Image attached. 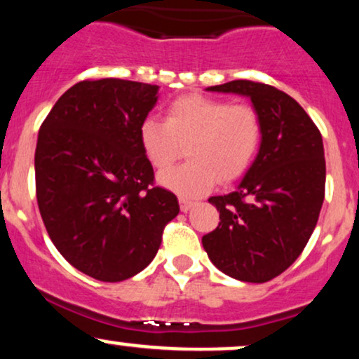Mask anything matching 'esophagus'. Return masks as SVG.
Segmentation results:
<instances>
[{
	"label": "esophagus",
	"instance_id": "esophagus-1",
	"mask_svg": "<svg viewBox=\"0 0 359 359\" xmlns=\"http://www.w3.org/2000/svg\"><path fill=\"white\" fill-rule=\"evenodd\" d=\"M179 204H180V211L187 212V211H191V208L196 203H194V201H191V199H185V197H180Z\"/></svg>",
	"mask_w": 359,
	"mask_h": 359
}]
</instances>
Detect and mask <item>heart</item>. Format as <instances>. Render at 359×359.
I'll list each match as a JSON object with an SVG mask.
<instances>
[{"instance_id":"1","label":"heart","mask_w":359,"mask_h":359,"mask_svg":"<svg viewBox=\"0 0 359 359\" xmlns=\"http://www.w3.org/2000/svg\"><path fill=\"white\" fill-rule=\"evenodd\" d=\"M259 140L262 121L253 106L203 94L175 100L165 121L147 118L140 125V145L158 170L170 167L185 148L189 162L158 175L160 185L185 199L204 196L219 179L231 182L245 174Z\"/></svg>"}]
</instances>
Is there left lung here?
Wrapping results in <instances>:
<instances>
[{
    "label": "left lung",
    "mask_w": 359,
    "mask_h": 359,
    "mask_svg": "<svg viewBox=\"0 0 359 359\" xmlns=\"http://www.w3.org/2000/svg\"><path fill=\"white\" fill-rule=\"evenodd\" d=\"M208 90L250 97L262 121V140L236 189L209 199L221 222L204 234L203 246L222 273L269 282L299 258L319 219L325 187L323 137L302 106L273 86L231 81Z\"/></svg>",
    "instance_id": "obj_1"
}]
</instances>
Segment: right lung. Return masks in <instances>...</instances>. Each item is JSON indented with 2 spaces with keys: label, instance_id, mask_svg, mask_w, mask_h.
I'll use <instances>...</instances> for the list:
<instances>
[{
  "label": "right lung",
  "instance_id": "obj_1",
  "mask_svg": "<svg viewBox=\"0 0 359 359\" xmlns=\"http://www.w3.org/2000/svg\"><path fill=\"white\" fill-rule=\"evenodd\" d=\"M156 100L158 86L82 81L40 126L35 185L43 224L62 257L101 282L147 269L180 211L174 194L154 185L140 145V125Z\"/></svg>",
  "mask_w": 359,
  "mask_h": 359
}]
</instances>
